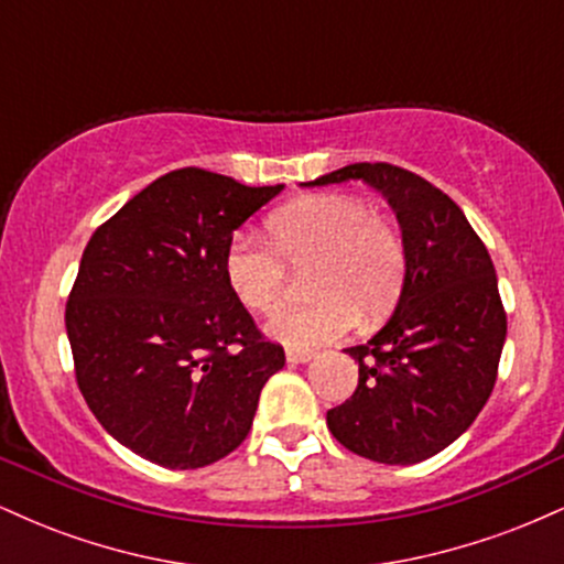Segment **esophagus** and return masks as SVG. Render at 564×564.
Instances as JSON below:
<instances>
[{
  "label": "esophagus",
  "instance_id": "esophagus-1",
  "mask_svg": "<svg viewBox=\"0 0 564 564\" xmlns=\"http://www.w3.org/2000/svg\"><path fill=\"white\" fill-rule=\"evenodd\" d=\"M286 360L289 364H307V360H313V352L310 349H296V347H289L286 349Z\"/></svg>",
  "mask_w": 564,
  "mask_h": 564
}]
</instances>
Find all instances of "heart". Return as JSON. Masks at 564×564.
I'll list each match as a JSON object with an SVG mask.
<instances>
[{
  "label": "heart",
  "mask_w": 564,
  "mask_h": 564,
  "mask_svg": "<svg viewBox=\"0 0 564 564\" xmlns=\"http://www.w3.org/2000/svg\"><path fill=\"white\" fill-rule=\"evenodd\" d=\"M405 241L390 217L360 198L321 193L294 200L268 219V241L230 238L225 281L238 302L270 315L286 302L291 273H304L313 300L278 313L268 334L296 349L339 339L358 321L390 313L405 281Z\"/></svg>",
  "instance_id": "obj_1"
}]
</instances>
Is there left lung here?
Returning a JSON list of instances; mask_svg holds the SVG:
<instances>
[{"mask_svg":"<svg viewBox=\"0 0 564 564\" xmlns=\"http://www.w3.org/2000/svg\"><path fill=\"white\" fill-rule=\"evenodd\" d=\"M364 180L390 200L405 241V281L387 326L358 360V387L326 413L332 435L379 464H419L448 448L488 403L507 310L488 249L456 200L403 166L349 164L310 185Z\"/></svg>","mask_w":564,"mask_h":564,"instance_id":"left-lung-1","label":"left lung"}]
</instances>
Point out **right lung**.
<instances>
[{"label": "right lung", "instance_id": "obj_1", "mask_svg": "<svg viewBox=\"0 0 564 564\" xmlns=\"http://www.w3.org/2000/svg\"><path fill=\"white\" fill-rule=\"evenodd\" d=\"M281 191L185 166L142 187L84 249L66 304L76 384L102 430L159 467L236 451L286 364L223 268L232 230Z\"/></svg>", "mask_w": 564, "mask_h": 564}]
</instances>
